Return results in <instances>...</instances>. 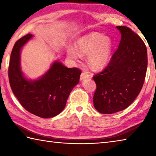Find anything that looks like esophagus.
I'll use <instances>...</instances> for the list:
<instances>
[{"label": "esophagus", "instance_id": "34e87169", "mask_svg": "<svg viewBox=\"0 0 156 156\" xmlns=\"http://www.w3.org/2000/svg\"><path fill=\"white\" fill-rule=\"evenodd\" d=\"M89 76H89V74H88L87 72H83L80 75V80H84V79L89 78Z\"/></svg>", "mask_w": 156, "mask_h": 156}]
</instances>
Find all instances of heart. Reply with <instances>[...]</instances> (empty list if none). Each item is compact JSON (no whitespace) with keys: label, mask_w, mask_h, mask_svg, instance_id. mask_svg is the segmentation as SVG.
<instances>
[{"label":"heart","mask_w":156,"mask_h":156,"mask_svg":"<svg viewBox=\"0 0 156 156\" xmlns=\"http://www.w3.org/2000/svg\"><path fill=\"white\" fill-rule=\"evenodd\" d=\"M113 42L109 36L99 32H91L79 38L76 48L69 47L67 54L69 58L79 62L82 55L87 54L88 62L96 69L104 68L111 59Z\"/></svg>","instance_id":"heart-1"}]
</instances>
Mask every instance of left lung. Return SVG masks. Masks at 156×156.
Listing matches in <instances>:
<instances>
[{"mask_svg":"<svg viewBox=\"0 0 156 156\" xmlns=\"http://www.w3.org/2000/svg\"><path fill=\"white\" fill-rule=\"evenodd\" d=\"M116 28L121 34L118 48L107 67L93 77L96 84L94 107L104 114L122 111L134 101L147 69V50L140 37L126 26Z\"/></svg>","mask_w":156,"mask_h":156,"instance_id":"1","label":"left lung"}]
</instances>
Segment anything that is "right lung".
<instances>
[{"label":"right lung","instance_id":"1","mask_svg":"<svg viewBox=\"0 0 156 156\" xmlns=\"http://www.w3.org/2000/svg\"><path fill=\"white\" fill-rule=\"evenodd\" d=\"M30 34L18 40L10 57L8 75L12 90L20 105L32 114L43 118L58 115L65 109L71 91L79 83L81 71L67 68L58 60L36 80H29L20 67V51L32 38Z\"/></svg>","mask_w":156,"mask_h":156}]
</instances>
